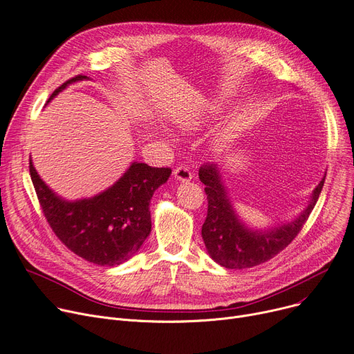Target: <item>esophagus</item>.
Listing matches in <instances>:
<instances>
[{"label": "esophagus", "instance_id": "esophagus-1", "mask_svg": "<svg viewBox=\"0 0 354 354\" xmlns=\"http://www.w3.org/2000/svg\"><path fill=\"white\" fill-rule=\"evenodd\" d=\"M173 176H174V178L177 180V181H190L192 180V171L189 170V168L187 167H177L176 168V170L173 171Z\"/></svg>", "mask_w": 354, "mask_h": 354}]
</instances>
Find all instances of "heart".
<instances>
[{
    "label": "heart",
    "instance_id": "b5f03b06",
    "mask_svg": "<svg viewBox=\"0 0 354 354\" xmlns=\"http://www.w3.org/2000/svg\"><path fill=\"white\" fill-rule=\"evenodd\" d=\"M213 113V109H198L189 113H183L177 116L176 124L183 131H196L203 127L210 120V116Z\"/></svg>",
    "mask_w": 354,
    "mask_h": 354
}]
</instances>
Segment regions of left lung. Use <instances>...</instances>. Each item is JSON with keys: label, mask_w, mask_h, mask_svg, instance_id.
<instances>
[{"label": "left lung", "mask_w": 354, "mask_h": 354, "mask_svg": "<svg viewBox=\"0 0 354 354\" xmlns=\"http://www.w3.org/2000/svg\"><path fill=\"white\" fill-rule=\"evenodd\" d=\"M198 178L207 194V217L201 226L207 254L229 269H245L263 263L287 248L304 226L324 186L326 174L313 190L306 209L292 221L268 229L249 227L238 214L216 164L203 165Z\"/></svg>", "instance_id": "1"}]
</instances>
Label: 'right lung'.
<instances>
[{
	"label": "right lung",
	"instance_id": "obj_1",
	"mask_svg": "<svg viewBox=\"0 0 354 354\" xmlns=\"http://www.w3.org/2000/svg\"><path fill=\"white\" fill-rule=\"evenodd\" d=\"M88 79L79 75L67 80L47 104L72 83ZM170 174V168L133 161L106 190L93 197L66 200L40 178L30 160L32 186L50 227L77 257L100 266L121 265L140 250L151 232V197Z\"/></svg>",
	"mask_w": 354,
	"mask_h": 354
}]
</instances>
